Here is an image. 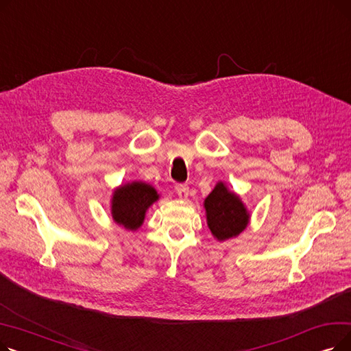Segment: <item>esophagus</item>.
<instances>
[{
    "mask_svg": "<svg viewBox=\"0 0 351 351\" xmlns=\"http://www.w3.org/2000/svg\"><path fill=\"white\" fill-rule=\"evenodd\" d=\"M176 193L180 199H188V196H189L188 185H178L176 186Z\"/></svg>",
    "mask_w": 351,
    "mask_h": 351,
    "instance_id": "obj_1",
    "label": "esophagus"
}]
</instances>
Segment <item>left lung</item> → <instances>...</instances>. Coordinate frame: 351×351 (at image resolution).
Returning <instances> with one entry per match:
<instances>
[{"label": "left lung", "instance_id": "obj_1", "mask_svg": "<svg viewBox=\"0 0 351 351\" xmlns=\"http://www.w3.org/2000/svg\"><path fill=\"white\" fill-rule=\"evenodd\" d=\"M206 223L219 242L241 234L250 222V212L242 197L219 180L204 202Z\"/></svg>", "mask_w": 351, "mask_h": 351}]
</instances>
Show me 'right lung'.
I'll use <instances>...</instances> for the list:
<instances>
[{"label": "right lung", "mask_w": 351, "mask_h": 351, "mask_svg": "<svg viewBox=\"0 0 351 351\" xmlns=\"http://www.w3.org/2000/svg\"><path fill=\"white\" fill-rule=\"evenodd\" d=\"M159 200L158 191L142 180L126 182L114 189L110 197V215L114 222L126 230H138L149 209Z\"/></svg>", "instance_id": "right-lung-1"}]
</instances>
